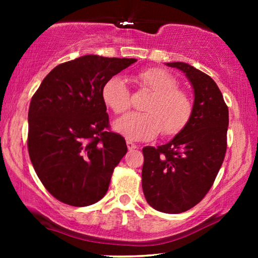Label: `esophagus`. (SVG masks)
Here are the masks:
<instances>
[{
    "instance_id": "esophagus-1",
    "label": "esophagus",
    "mask_w": 258,
    "mask_h": 258,
    "mask_svg": "<svg viewBox=\"0 0 258 258\" xmlns=\"http://www.w3.org/2000/svg\"><path fill=\"white\" fill-rule=\"evenodd\" d=\"M126 146H128V149L129 150H134V149H137V146L132 141H126Z\"/></svg>"
}]
</instances>
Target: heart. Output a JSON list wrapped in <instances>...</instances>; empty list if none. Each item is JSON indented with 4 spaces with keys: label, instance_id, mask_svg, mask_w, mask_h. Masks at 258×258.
<instances>
[{
    "label": "heart",
    "instance_id": "heart-1",
    "mask_svg": "<svg viewBox=\"0 0 258 258\" xmlns=\"http://www.w3.org/2000/svg\"><path fill=\"white\" fill-rule=\"evenodd\" d=\"M151 96L143 105L144 112H132L115 122V129L130 140H149L162 133L175 136L188 125L194 111L191 97L178 88L171 74L160 68H147L134 77ZM102 100L116 115L124 114L132 107V94L125 81L112 76L102 87Z\"/></svg>",
    "mask_w": 258,
    "mask_h": 258
}]
</instances>
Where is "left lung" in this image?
Wrapping results in <instances>:
<instances>
[{"label": "left lung", "instance_id": "left-lung-1", "mask_svg": "<svg viewBox=\"0 0 258 258\" xmlns=\"http://www.w3.org/2000/svg\"><path fill=\"white\" fill-rule=\"evenodd\" d=\"M185 74L195 93L188 125L170 142L144 147L142 188L147 202L161 213L179 214L203 200L227 151L228 107L209 75L188 63H167Z\"/></svg>", "mask_w": 258, "mask_h": 258}]
</instances>
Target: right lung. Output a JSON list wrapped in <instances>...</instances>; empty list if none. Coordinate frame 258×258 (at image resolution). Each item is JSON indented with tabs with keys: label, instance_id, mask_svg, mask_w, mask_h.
I'll return each instance as SVG.
<instances>
[{
	"label": "right lung",
	"instance_id": "obj_1",
	"mask_svg": "<svg viewBox=\"0 0 258 258\" xmlns=\"http://www.w3.org/2000/svg\"><path fill=\"white\" fill-rule=\"evenodd\" d=\"M135 58L86 55L55 67L31 97L28 151L44 188L62 203L87 207L108 191L128 151L110 130L102 87Z\"/></svg>",
	"mask_w": 258,
	"mask_h": 258
}]
</instances>
